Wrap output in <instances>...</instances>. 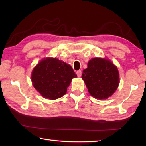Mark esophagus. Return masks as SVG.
Instances as JSON below:
<instances>
[{
  "mask_svg": "<svg viewBox=\"0 0 146 146\" xmlns=\"http://www.w3.org/2000/svg\"><path fill=\"white\" fill-rule=\"evenodd\" d=\"M76 75H77V76H78V77H80L81 75H82V71H81L80 70H78L76 71Z\"/></svg>",
  "mask_w": 146,
  "mask_h": 146,
  "instance_id": "esophagus-1",
  "label": "esophagus"
}]
</instances>
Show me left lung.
<instances>
[{
    "mask_svg": "<svg viewBox=\"0 0 146 146\" xmlns=\"http://www.w3.org/2000/svg\"><path fill=\"white\" fill-rule=\"evenodd\" d=\"M82 78L89 93L98 99H106L113 95L119 84L117 68L107 59L94 58L83 71Z\"/></svg>",
    "mask_w": 146,
    "mask_h": 146,
    "instance_id": "1",
    "label": "left lung"
}]
</instances>
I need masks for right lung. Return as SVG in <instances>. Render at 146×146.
Masks as SVG:
<instances>
[{"instance_id": "1", "label": "right lung", "mask_w": 146, "mask_h": 146, "mask_svg": "<svg viewBox=\"0 0 146 146\" xmlns=\"http://www.w3.org/2000/svg\"><path fill=\"white\" fill-rule=\"evenodd\" d=\"M76 76L69 64L56 58H47L35 67L31 81L42 96L54 100L65 95L72 78Z\"/></svg>"}]
</instances>
